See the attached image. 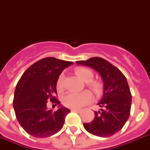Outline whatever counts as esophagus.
<instances>
[{"mask_svg":"<svg viewBox=\"0 0 150 150\" xmlns=\"http://www.w3.org/2000/svg\"><path fill=\"white\" fill-rule=\"evenodd\" d=\"M71 112H80V109H71Z\"/></svg>","mask_w":150,"mask_h":150,"instance_id":"1","label":"esophagus"}]
</instances>
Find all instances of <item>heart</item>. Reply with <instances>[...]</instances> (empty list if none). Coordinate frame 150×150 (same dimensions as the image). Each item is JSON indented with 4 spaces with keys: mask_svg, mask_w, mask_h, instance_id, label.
Here are the masks:
<instances>
[{
    "mask_svg": "<svg viewBox=\"0 0 150 150\" xmlns=\"http://www.w3.org/2000/svg\"><path fill=\"white\" fill-rule=\"evenodd\" d=\"M75 74L81 80L88 82V86L92 88L96 94H99L101 92L100 85L96 81H91L94 78V73L92 70L87 68H78L75 69ZM64 75L61 74L58 76L56 82V88L58 91H62L63 88ZM92 99V94L88 91H84L81 93L69 92L64 95L62 98V104L64 106L70 109H79L85 105L89 103Z\"/></svg>",
    "mask_w": 150,
    "mask_h": 150,
    "instance_id": "b5f03b06",
    "label": "heart"
}]
</instances>
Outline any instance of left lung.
I'll return each instance as SVG.
<instances>
[{"mask_svg": "<svg viewBox=\"0 0 150 150\" xmlns=\"http://www.w3.org/2000/svg\"><path fill=\"white\" fill-rule=\"evenodd\" d=\"M76 63L94 69L104 82L103 97L98 104L100 111L94 112V119L84 123V128L95 136H113L122 129L130 115L132 95L126 78L118 68L99 57Z\"/></svg>", "mask_w": 150, "mask_h": 150, "instance_id": "left-lung-1", "label": "left lung"}]
</instances>
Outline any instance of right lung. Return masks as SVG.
I'll return each mask as SVG.
<instances>
[{"label": "right lung", "mask_w": 150, "mask_h": 150, "mask_svg": "<svg viewBox=\"0 0 150 150\" xmlns=\"http://www.w3.org/2000/svg\"><path fill=\"white\" fill-rule=\"evenodd\" d=\"M72 62L53 57L42 58L30 66L19 79L14 91L13 105L21 126L29 135L45 138L63 127L70 110L61 106L55 112L47 109L48 101L59 105L56 95L58 76Z\"/></svg>", "instance_id": "add662e5"}]
</instances>
